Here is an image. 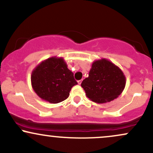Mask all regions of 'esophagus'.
I'll use <instances>...</instances> for the list:
<instances>
[{
	"label": "esophagus",
	"mask_w": 153,
	"mask_h": 153,
	"mask_svg": "<svg viewBox=\"0 0 153 153\" xmlns=\"http://www.w3.org/2000/svg\"><path fill=\"white\" fill-rule=\"evenodd\" d=\"M82 82V80H78V83L79 84V85H80Z\"/></svg>",
	"instance_id": "1"
}]
</instances>
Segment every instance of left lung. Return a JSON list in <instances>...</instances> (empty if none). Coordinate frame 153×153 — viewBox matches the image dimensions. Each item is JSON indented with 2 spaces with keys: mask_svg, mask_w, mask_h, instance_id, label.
I'll return each mask as SVG.
<instances>
[{
  "mask_svg": "<svg viewBox=\"0 0 153 153\" xmlns=\"http://www.w3.org/2000/svg\"><path fill=\"white\" fill-rule=\"evenodd\" d=\"M126 78L122 70L106 59L95 60L81 86L94 102L103 103L113 101L122 93Z\"/></svg>",
  "mask_w": 153,
  "mask_h": 153,
  "instance_id": "8db88e82",
  "label": "left lung"
}]
</instances>
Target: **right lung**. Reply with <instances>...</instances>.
Here are the masks:
<instances>
[{
	"label": "right lung",
	"instance_id": "right-lung-1",
	"mask_svg": "<svg viewBox=\"0 0 153 153\" xmlns=\"http://www.w3.org/2000/svg\"><path fill=\"white\" fill-rule=\"evenodd\" d=\"M31 82L34 92L44 101L57 103L68 99L78 82L62 57H52L33 70Z\"/></svg>",
	"mask_w": 153,
	"mask_h": 153
}]
</instances>
